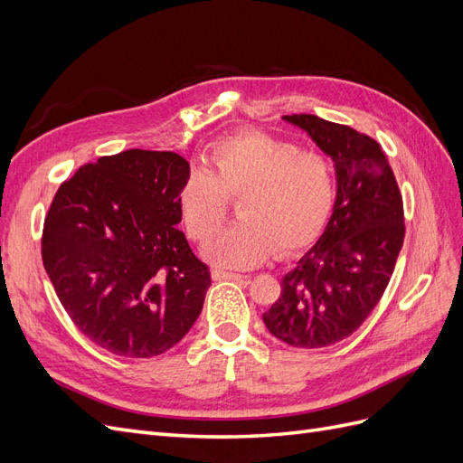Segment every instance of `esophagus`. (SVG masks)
Returning a JSON list of instances; mask_svg holds the SVG:
<instances>
[{"label": "esophagus", "mask_w": 463, "mask_h": 463, "mask_svg": "<svg viewBox=\"0 0 463 463\" xmlns=\"http://www.w3.org/2000/svg\"><path fill=\"white\" fill-rule=\"evenodd\" d=\"M210 274H213V279H216V282H220V279H247V276H243V274H233V272H226L220 269H214Z\"/></svg>", "instance_id": "esophagus-1"}]
</instances>
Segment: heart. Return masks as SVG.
<instances>
[{
	"label": "heart",
	"instance_id": "heart-1",
	"mask_svg": "<svg viewBox=\"0 0 463 463\" xmlns=\"http://www.w3.org/2000/svg\"><path fill=\"white\" fill-rule=\"evenodd\" d=\"M208 170H193L179 187L177 210L187 233L204 241L235 199L240 220L220 230L203 255L223 269H250L309 243L334 201L325 154L299 150L262 131H241L206 152Z\"/></svg>",
	"mask_w": 463,
	"mask_h": 463
}]
</instances>
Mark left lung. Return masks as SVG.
<instances>
[{
    "label": "left lung",
    "instance_id": "1",
    "mask_svg": "<svg viewBox=\"0 0 463 463\" xmlns=\"http://www.w3.org/2000/svg\"><path fill=\"white\" fill-rule=\"evenodd\" d=\"M284 119L332 158L335 201L325 232L282 278L262 320L291 347H326L352 335L383 298L405 235L402 193L371 137L309 114Z\"/></svg>",
    "mask_w": 463,
    "mask_h": 463
}]
</instances>
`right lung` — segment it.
<instances>
[{
  "mask_svg": "<svg viewBox=\"0 0 463 463\" xmlns=\"http://www.w3.org/2000/svg\"><path fill=\"white\" fill-rule=\"evenodd\" d=\"M187 175L175 152L131 148L79 167L55 193L42 260L75 326L106 352L160 355L203 311L208 266L175 228Z\"/></svg>",
  "mask_w": 463,
  "mask_h": 463,
  "instance_id": "right-lung-1",
  "label": "right lung"
}]
</instances>
